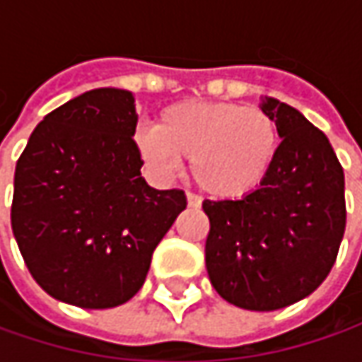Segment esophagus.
I'll return each mask as SVG.
<instances>
[{
  "label": "esophagus",
  "mask_w": 362,
  "mask_h": 362,
  "mask_svg": "<svg viewBox=\"0 0 362 362\" xmlns=\"http://www.w3.org/2000/svg\"><path fill=\"white\" fill-rule=\"evenodd\" d=\"M187 205L189 207H199L202 205V197L195 193H187Z\"/></svg>",
  "instance_id": "esophagus-1"
}]
</instances>
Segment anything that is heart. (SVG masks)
Segmentation results:
<instances>
[{
    "label": "heart",
    "instance_id": "1",
    "mask_svg": "<svg viewBox=\"0 0 362 362\" xmlns=\"http://www.w3.org/2000/svg\"><path fill=\"white\" fill-rule=\"evenodd\" d=\"M145 160L163 173L191 160V177L216 199H240L270 173L278 122L259 106L183 100L163 108L157 127L136 136Z\"/></svg>",
    "mask_w": 362,
    "mask_h": 362
}]
</instances>
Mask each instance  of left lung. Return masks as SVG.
Wrapping results in <instances>:
<instances>
[{
  "mask_svg": "<svg viewBox=\"0 0 362 362\" xmlns=\"http://www.w3.org/2000/svg\"><path fill=\"white\" fill-rule=\"evenodd\" d=\"M262 108L278 122V155L256 191L238 202H203L205 266L221 298L270 313L325 282L344 235L346 205L344 173L327 134L276 98Z\"/></svg>",
  "mask_w": 362,
  "mask_h": 362,
  "instance_id": "8db88e82",
  "label": "left lung"
}]
</instances>
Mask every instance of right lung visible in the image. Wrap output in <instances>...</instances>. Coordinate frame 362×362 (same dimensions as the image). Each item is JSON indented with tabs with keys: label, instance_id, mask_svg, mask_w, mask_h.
Instances as JSON below:
<instances>
[{
	"label": "right lung",
	"instance_id": "right-lung-1",
	"mask_svg": "<svg viewBox=\"0 0 362 362\" xmlns=\"http://www.w3.org/2000/svg\"><path fill=\"white\" fill-rule=\"evenodd\" d=\"M136 120L129 90L84 92L44 117L18 159L11 230L52 298L80 308L131 300L187 207L181 189L146 185Z\"/></svg>",
	"mask_w": 362,
	"mask_h": 362
}]
</instances>
